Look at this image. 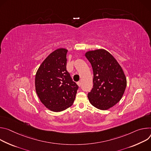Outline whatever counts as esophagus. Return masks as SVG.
<instances>
[{"label":"esophagus","mask_w":151,"mask_h":151,"mask_svg":"<svg viewBox=\"0 0 151 151\" xmlns=\"http://www.w3.org/2000/svg\"><path fill=\"white\" fill-rule=\"evenodd\" d=\"M77 85H78V86L79 87H80V86H81V83L80 81H78V82H77Z\"/></svg>","instance_id":"esophagus-1"}]
</instances>
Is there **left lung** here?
<instances>
[{
	"label": "left lung",
	"mask_w": 151,
	"mask_h": 151,
	"mask_svg": "<svg viewBox=\"0 0 151 151\" xmlns=\"http://www.w3.org/2000/svg\"><path fill=\"white\" fill-rule=\"evenodd\" d=\"M93 73V88L88 96L91 104L100 110H107L122 98L127 79L118 62L104 49L88 52Z\"/></svg>",
	"instance_id": "obj_1"
}]
</instances>
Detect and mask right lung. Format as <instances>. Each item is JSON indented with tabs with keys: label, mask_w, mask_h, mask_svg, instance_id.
Wrapping results in <instances>:
<instances>
[{
	"label": "right lung",
	"mask_w": 151,
	"mask_h": 151,
	"mask_svg": "<svg viewBox=\"0 0 151 151\" xmlns=\"http://www.w3.org/2000/svg\"><path fill=\"white\" fill-rule=\"evenodd\" d=\"M68 50L59 48L43 61L35 76V89L42 103L59 112L73 104L78 85L66 70Z\"/></svg>",
	"instance_id": "add662e5"
}]
</instances>
